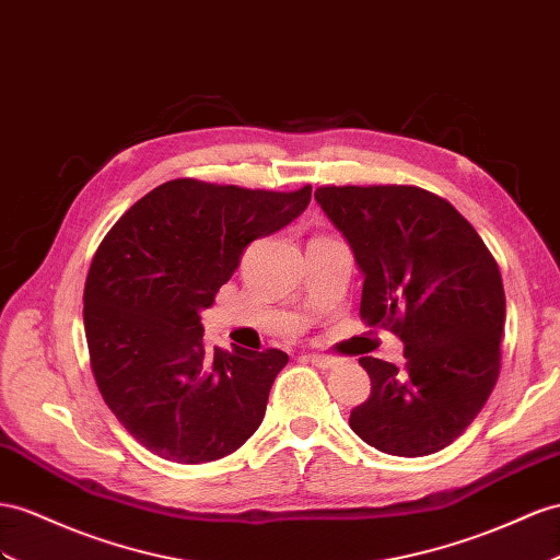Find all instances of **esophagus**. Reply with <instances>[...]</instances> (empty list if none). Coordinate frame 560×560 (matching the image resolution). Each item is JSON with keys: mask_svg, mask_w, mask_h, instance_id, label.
I'll list each match as a JSON object with an SVG mask.
<instances>
[{"mask_svg": "<svg viewBox=\"0 0 560 560\" xmlns=\"http://www.w3.org/2000/svg\"><path fill=\"white\" fill-rule=\"evenodd\" d=\"M307 362L319 369H334L338 364L336 357H328V354H307Z\"/></svg>", "mask_w": 560, "mask_h": 560, "instance_id": "1", "label": "esophagus"}]
</instances>
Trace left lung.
Segmentation results:
<instances>
[{
  "mask_svg": "<svg viewBox=\"0 0 560 560\" xmlns=\"http://www.w3.org/2000/svg\"><path fill=\"white\" fill-rule=\"evenodd\" d=\"M314 198L364 271L362 322L405 342L402 369L360 360L371 395L350 428L385 454L444 450L499 378L506 298L497 260L450 200L419 186L328 184Z\"/></svg>",
  "mask_w": 560,
  "mask_h": 560,
  "instance_id": "obj_1",
  "label": "left lung"
}]
</instances>
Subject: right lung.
<instances>
[{
    "mask_svg": "<svg viewBox=\"0 0 560 560\" xmlns=\"http://www.w3.org/2000/svg\"><path fill=\"white\" fill-rule=\"evenodd\" d=\"M310 196V184L267 191L172 179L98 243L82 298L92 374L108 409L153 454L214 462L262 423L289 354L208 352L198 312L232 279L248 243L295 220Z\"/></svg>",
    "mask_w": 560,
    "mask_h": 560,
    "instance_id": "1",
    "label": "right lung"
}]
</instances>
